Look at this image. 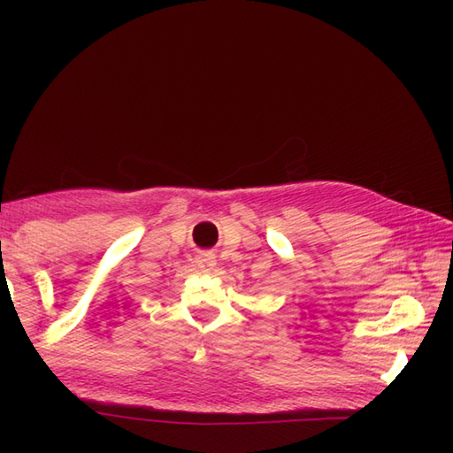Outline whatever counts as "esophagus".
<instances>
[{"instance_id":"1","label":"esophagus","mask_w":453,"mask_h":453,"mask_svg":"<svg viewBox=\"0 0 453 453\" xmlns=\"http://www.w3.org/2000/svg\"><path fill=\"white\" fill-rule=\"evenodd\" d=\"M218 263H216V255H211V253H202L200 257H198V268L202 273H210V271H214V266H216Z\"/></svg>"}]
</instances>
